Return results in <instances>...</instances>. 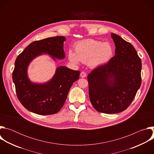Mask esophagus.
Masks as SVG:
<instances>
[{
	"label": "esophagus",
	"instance_id": "obj_1",
	"mask_svg": "<svg viewBox=\"0 0 154 154\" xmlns=\"http://www.w3.org/2000/svg\"><path fill=\"white\" fill-rule=\"evenodd\" d=\"M80 75V77H81L82 78H84V77H86V72H85L84 71H82V72H81Z\"/></svg>",
	"mask_w": 154,
	"mask_h": 154
}]
</instances>
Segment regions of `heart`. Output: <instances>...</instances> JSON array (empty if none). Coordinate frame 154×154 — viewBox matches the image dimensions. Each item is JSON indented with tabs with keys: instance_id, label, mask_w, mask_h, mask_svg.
<instances>
[{
	"instance_id": "1",
	"label": "heart",
	"mask_w": 154,
	"mask_h": 154,
	"mask_svg": "<svg viewBox=\"0 0 154 154\" xmlns=\"http://www.w3.org/2000/svg\"><path fill=\"white\" fill-rule=\"evenodd\" d=\"M75 53L70 50L68 58L70 61L77 64L80 61L88 63L90 67L97 68L110 60L114 54L110 43L93 39H86L78 41L74 46Z\"/></svg>"
}]
</instances>
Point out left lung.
<instances>
[{
	"label": "left lung",
	"mask_w": 154,
	"mask_h": 154,
	"mask_svg": "<svg viewBox=\"0 0 154 154\" xmlns=\"http://www.w3.org/2000/svg\"><path fill=\"white\" fill-rule=\"evenodd\" d=\"M111 36L115 55L88 75L91 104L97 112L107 114L127 109L141 84V60L135 49L119 35Z\"/></svg>",
	"instance_id": "1"
}]
</instances>
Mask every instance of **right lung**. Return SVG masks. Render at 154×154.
Wrapping results in <instances>:
<instances>
[{"instance_id": "1", "label": "right lung", "mask_w": 154, "mask_h": 154, "mask_svg": "<svg viewBox=\"0 0 154 154\" xmlns=\"http://www.w3.org/2000/svg\"><path fill=\"white\" fill-rule=\"evenodd\" d=\"M65 41L64 36H59L34 41L16 58L13 81L19 100L29 111L41 115L57 113L63 106L73 83L79 79L80 71L62 66L46 83H33L28 77L29 65L36 57L46 54L54 60L64 58Z\"/></svg>"}]
</instances>
